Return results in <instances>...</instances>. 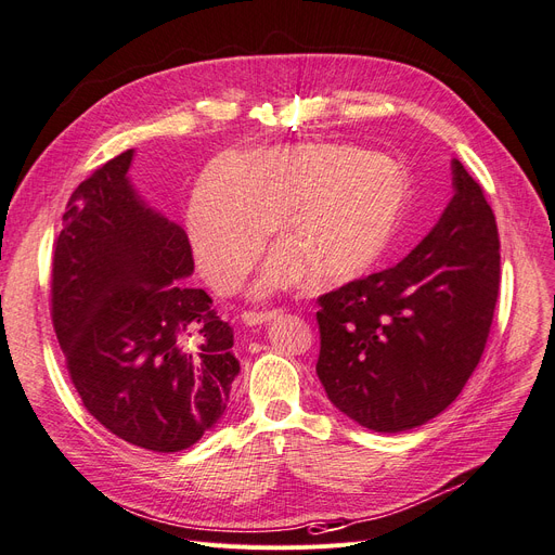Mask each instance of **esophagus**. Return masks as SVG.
<instances>
[{
  "label": "esophagus",
  "mask_w": 555,
  "mask_h": 555,
  "mask_svg": "<svg viewBox=\"0 0 555 555\" xmlns=\"http://www.w3.org/2000/svg\"><path fill=\"white\" fill-rule=\"evenodd\" d=\"M279 313H281V309H272V311H244L242 313V322L254 326V324H262V322L274 320Z\"/></svg>",
  "instance_id": "esophagus-1"
}]
</instances>
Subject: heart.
Listing matches in <instances>:
<instances>
[{
	"instance_id": "heart-1",
	"label": "heart",
	"mask_w": 555,
	"mask_h": 555,
	"mask_svg": "<svg viewBox=\"0 0 555 555\" xmlns=\"http://www.w3.org/2000/svg\"><path fill=\"white\" fill-rule=\"evenodd\" d=\"M409 205V178L384 155L334 143L272 149L249 159L221 157L198 182L190 237L201 272L229 291L249 270L281 212L288 231L264 264L258 293L313 276L350 281L396 242Z\"/></svg>"
}]
</instances>
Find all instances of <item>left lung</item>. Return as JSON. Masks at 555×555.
<instances>
[{
  "instance_id": "8db88e82",
  "label": "left lung",
  "mask_w": 555,
  "mask_h": 555,
  "mask_svg": "<svg viewBox=\"0 0 555 555\" xmlns=\"http://www.w3.org/2000/svg\"><path fill=\"white\" fill-rule=\"evenodd\" d=\"M453 188L404 260L318 297L315 373L340 412L375 433L441 414L485 352L501 283L496 217L460 159Z\"/></svg>"
}]
</instances>
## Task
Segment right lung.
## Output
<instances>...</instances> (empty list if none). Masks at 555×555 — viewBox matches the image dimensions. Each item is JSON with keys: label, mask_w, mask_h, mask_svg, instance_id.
<instances>
[{"label": "right lung", "mask_w": 555, "mask_h": 555, "mask_svg": "<svg viewBox=\"0 0 555 555\" xmlns=\"http://www.w3.org/2000/svg\"><path fill=\"white\" fill-rule=\"evenodd\" d=\"M134 151L73 192L52 258V324L75 391L112 435L153 453L194 446L223 416L240 361L178 223L128 180Z\"/></svg>", "instance_id": "right-lung-1"}]
</instances>
